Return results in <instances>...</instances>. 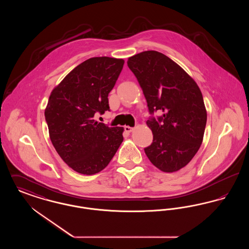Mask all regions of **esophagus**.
Returning a JSON list of instances; mask_svg holds the SVG:
<instances>
[{"instance_id": "34e87169", "label": "esophagus", "mask_w": 249, "mask_h": 249, "mask_svg": "<svg viewBox=\"0 0 249 249\" xmlns=\"http://www.w3.org/2000/svg\"><path fill=\"white\" fill-rule=\"evenodd\" d=\"M124 130H125L126 132L130 133V132H131V131L133 130V128H131V127H130V126H125V127H124Z\"/></svg>"}]
</instances>
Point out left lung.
Instances as JSON below:
<instances>
[{
  "label": "left lung",
  "mask_w": 249,
  "mask_h": 249,
  "mask_svg": "<svg viewBox=\"0 0 249 249\" xmlns=\"http://www.w3.org/2000/svg\"><path fill=\"white\" fill-rule=\"evenodd\" d=\"M127 63L151 115L146 124L153 142L144 148L145 155L162 172H177L190 162L202 142L207 114L201 90L178 63L160 52L143 51ZM157 110L164 114L155 119Z\"/></svg>",
  "instance_id": "8db88e82"
}]
</instances>
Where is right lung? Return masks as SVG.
Returning a JSON list of instances; mask_svg holds the SVG:
<instances>
[{
	"instance_id": "right-lung-1",
	"label": "right lung",
	"mask_w": 249,
	"mask_h": 249,
	"mask_svg": "<svg viewBox=\"0 0 249 249\" xmlns=\"http://www.w3.org/2000/svg\"><path fill=\"white\" fill-rule=\"evenodd\" d=\"M124 65L122 59L95 57L70 71L52 90L45 117L49 137L63 161L79 174L107 167L123 141L122 127L95 121L110 111L108 94Z\"/></svg>"
}]
</instances>
